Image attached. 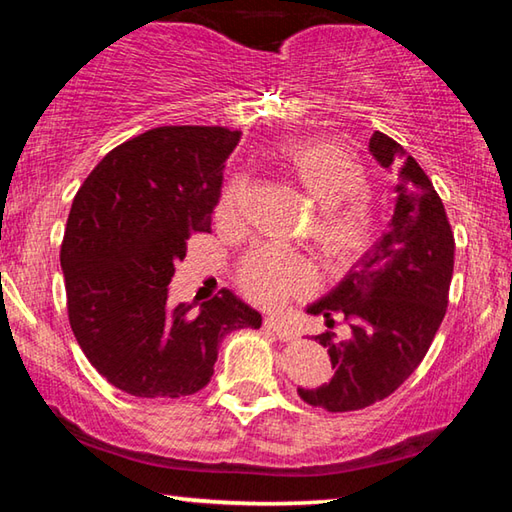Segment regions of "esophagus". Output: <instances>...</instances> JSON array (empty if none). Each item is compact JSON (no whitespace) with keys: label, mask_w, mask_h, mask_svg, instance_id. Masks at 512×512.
Wrapping results in <instances>:
<instances>
[{"label":"esophagus","mask_w":512,"mask_h":512,"mask_svg":"<svg viewBox=\"0 0 512 512\" xmlns=\"http://www.w3.org/2000/svg\"><path fill=\"white\" fill-rule=\"evenodd\" d=\"M264 329H266L268 334L277 336V339H280V341H296L298 339L296 329H291V327H287L284 323H280V320H277V318H266L264 320Z\"/></svg>","instance_id":"obj_1"}]
</instances>
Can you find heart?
I'll return each instance as SVG.
<instances>
[{
	"label": "heart",
	"instance_id": "b5f03b06",
	"mask_svg": "<svg viewBox=\"0 0 512 512\" xmlns=\"http://www.w3.org/2000/svg\"><path fill=\"white\" fill-rule=\"evenodd\" d=\"M273 162L284 180L318 207L311 221V246L323 264L329 271L352 266L375 239L363 164L348 149L327 140L277 144ZM246 196V178H232L216 203V221L225 228L239 225ZM237 284L255 305L275 309L309 293L314 271L298 255L257 248L239 262Z\"/></svg>",
	"mask_w": 512,
	"mask_h": 512
}]
</instances>
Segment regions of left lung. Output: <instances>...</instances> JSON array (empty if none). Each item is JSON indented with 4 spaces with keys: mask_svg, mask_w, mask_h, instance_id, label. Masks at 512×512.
<instances>
[{
    "mask_svg": "<svg viewBox=\"0 0 512 512\" xmlns=\"http://www.w3.org/2000/svg\"><path fill=\"white\" fill-rule=\"evenodd\" d=\"M370 153L395 171L393 221L375 246L325 298L307 311L350 325V339L323 332L334 375L316 388H298L311 406L359 411L395 393L420 366L443 323L454 273V232L445 205L422 167L393 137L375 131Z\"/></svg>",
    "mask_w": 512,
    "mask_h": 512,
    "instance_id": "1",
    "label": "left lung"
}]
</instances>
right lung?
<instances>
[{
  "instance_id": "obj_1",
  "label": "right lung",
  "mask_w": 512,
  "mask_h": 512,
  "mask_svg": "<svg viewBox=\"0 0 512 512\" xmlns=\"http://www.w3.org/2000/svg\"><path fill=\"white\" fill-rule=\"evenodd\" d=\"M239 137L223 126L151 128L112 149L74 196L60 246L69 325L119 391L194 395L214 375L223 336L262 325L228 289L198 314L167 300L187 239L210 232Z\"/></svg>"
}]
</instances>
